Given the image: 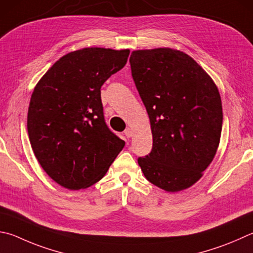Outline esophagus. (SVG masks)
Here are the masks:
<instances>
[{"instance_id": "obj_1", "label": "esophagus", "mask_w": 253, "mask_h": 253, "mask_svg": "<svg viewBox=\"0 0 253 253\" xmlns=\"http://www.w3.org/2000/svg\"><path fill=\"white\" fill-rule=\"evenodd\" d=\"M125 136L127 137V138H130V137L132 136V130L130 129V128H127V129L125 130Z\"/></svg>"}]
</instances>
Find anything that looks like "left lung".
Here are the masks:
<instances>
[{
	"label": "left lung",
	"mask_w": 253,
	"mask_h": 253,
	"mask_svg": "<svg viewBox=\"0 0 253 253\" xmlns=\"http://www.w3.org/2000/svg\"><path fill=\"white\" fill-rule=\"evenodd\" d=\"M129 63L153 132V149L138 158L141 171L166 191L187 189L217 153L222 129L217 86L180 50H134Z\"/></svg>",
	"instance_id": "obj_1"
}]
</instances>
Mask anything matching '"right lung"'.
Masks as SVG:
<instances>
[{
  "mask_svg": "<svg viewBox=\"0 0 253 253\" xmlns=\"http://www.w3.org/2000/svg\"><path fill=\"white\" fill-rule=\"evenodd\" d=\"M129 49L88 47L49 68L32 94L27 131L35 157L58 185H94L125 146L104 117L100 87L126 65Z\"/></svg>",
  "mask_w": 253,
  "mask_h": 253,
  "instance_id": "right-lung-1",
  "label": "right lung"
}]
</instances>
